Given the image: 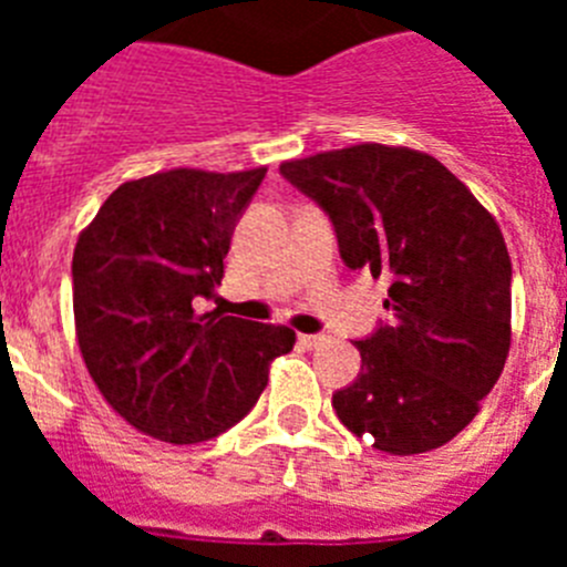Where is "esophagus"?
<instances>
[{"instance_id": "obj_1", "label": "esophagus", "mask_w": 567, "mask_h": 567, "mask_svg": "<svg viewBox=\"0 0 567 567\" xmlns=\"http://www.w3.org/2000/svg\"><path fill=\"white\" fill-rule=\"evenodd\" d=\"M327 340V334H298V343L303 346V349H318V346H323Z\"/></svg>"}]
</instances>
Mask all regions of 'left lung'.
<instances>
[{
	"label": "left lung",
	"instance_id": "left-lung-1",
	"mask_svg": "<svg viewBox=\"0 0 567 567\" xmlns=\"http://www.w3.org/2000/svg\"><path fill=\"white\" fill-rule=\"evenodd\" d=\"M334 227L354 272L389 280L360 372L332 394L340 423L378 452L423 454L457 437L503 374L511 258L497 221L437 158L358 144L280 164Z\"/></svg>",
	"mask_w": 567,
	"mask_h": 567
}]
</instances>
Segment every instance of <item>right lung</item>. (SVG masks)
<instances>
[{
  "instance_id": "1",
  "label": "right lung",
  "mask_w": 567,
  "mask_h": 567,
  "mask_svg": "<svg viewBox=\"0 0 567 567\" xmlns=\"http://www.w3.org/2000/svg\"><path fill=\"white\" fill-rule=\"evenodd\" d=\"M267 169H169L110 195L73 252L79 349L115 412L164 443H204L252 412L295 332L202 312Z\"/></svg>"
}]
</instances>
